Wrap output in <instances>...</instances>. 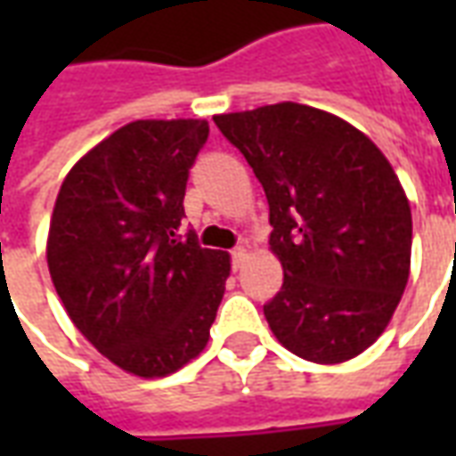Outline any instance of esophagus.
<instances>
[{
  "label": "esophagus",
  "mask_w": 456,
  "mask_h": 456,
  "mask_svg": "<svg viewBox=\"0 0 456 456\" xmlns=\"http://www.w3.org/2000/svg\"><path fill=\"white\" fill-rule=\"evenodd\" d=\"M248 251L244 247H237L234 251H232V264H234V268H239L244 261H247Z\"/></svg>",
  "instance_id": "obj_1"
}]
</instances>
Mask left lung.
<instances>
[{"mask_svg": "<svg viewBox=\"0 0 456 456\" xmlns=\"http://www.w3.org/2000/svg\"><path fill=\"white\" fill-rule=\"evenodd\" d=\"M264 185L283 286L271 332L313 363H342L391 322L411 276L412 217L401 180L363 131L325 110L278 102L217 114Z\"/></svg>", "mask_w": 456, "mask_h": 456, "instance_id": "1", "label": "left lung"}]
</instances>
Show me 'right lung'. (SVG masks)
<instances>
[{
    "label": "right lung",
    "instance_id": "1",
    "mask_svg": "<svg viewBox=\"0 0 456 456\" xmlns=\"http://www.w3.org/2000/svg\"><path fill=\"white\" fill-rule=\"evenodd\" d=\"M205 119H139L85 153L55 198L45 258L55 293L94 349L160 379L209 339L232 261L178 237Z\"/></svg>",
    "mask_w": 456,
    "mask_h": 456
}]
</instances>
